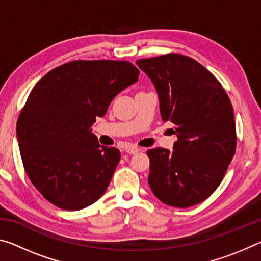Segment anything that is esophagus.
I'll return each instance as SVG.
<instances>
[{
	"label": "esophagus",
	"mask_w": 261,
	"mask_h": 261,
	"mask_svg": "<svg viewBox=\"0 0 261 261\" xmlns=\"http://www.w3.org/2000/svg\"><path fill=\"white\" fill-rule=\"evenodd\" d=\"M139 151H140V148L136 147V146H130V147L125 148V152L129 153V154H137Z\"/></svg>",
	"instance_id": "esophagus-1"
}]
</instances>
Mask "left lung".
<instances>
[{"instance_id": "left-lung-1", "label": "left lung", "mask_w": 261, "mask_h": 261, "mask_svg": "<svg viewBox=\"0 0 261 261\" xmlns=\"http://www.w3.org/2000/svg\"><path fill=\"white\" fill-rule=\"evenodd\" d=\"M156 88L162 120L175 125L174 151L148 149L149 188L166 205L207 199L236 152L232 106L222 85L189 56L170 53L136 62Z\"/></svg>"}]
</instances>
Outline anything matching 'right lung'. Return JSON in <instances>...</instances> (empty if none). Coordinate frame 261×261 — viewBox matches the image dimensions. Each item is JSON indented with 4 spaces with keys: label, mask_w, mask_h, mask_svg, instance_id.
Wrapping results in <instances>:
<instances>
[{
    "label": "right lung",
    "mask_w": 261,
    "mask_h": 261,
    "mask_svg": "<svg viewBox=\"0 0 261 261\" xmlns=\"http://www.w3.org/2000/svg\"><path fill=\"white\" fill-rule=\"evenodd\" d=\"M138 76L127 61L79 60L35 84L17 121V138L26 174L53 205L78 211L107 190L121 153L101 146L92 126Z\"/></svg>",
    "instance_id": "1"
}]
</instances>
